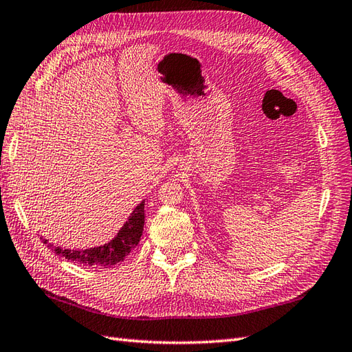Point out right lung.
I'll use <instances>...</instances> for the list:
<instances>
[{"label": "right lung", "instance_id": "right-lung-1", "mask_svg": "<svg viewBox=\"0 0 352 352\" xmlns=\"http://www.w3.org/2000/svg\"><path fill=\"white\" fill-rule=\"evenodd\" d=\"M144 201L133 210L132 216L129 217L124 226L121 228L116 239L109 241L108 244L100 248L87 249V250H69L63 249L60 246L52 248L49 246L56 255L64 256L65 259L73 261V263H79L84 265H97V267H111L121 263L130 250L138 246L139 240H141L142 230H144ZM47 243V240H43Z\"/></svg>", "mask_w": 352, "mask_h": 352}]
</instances>
